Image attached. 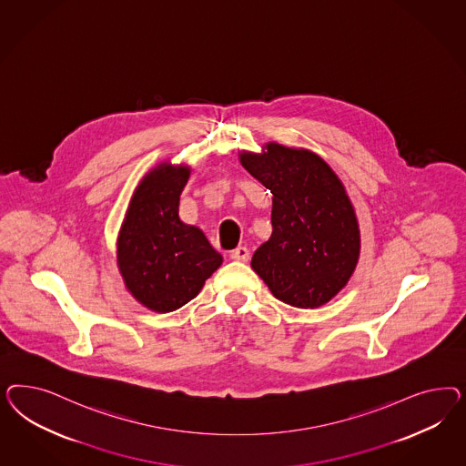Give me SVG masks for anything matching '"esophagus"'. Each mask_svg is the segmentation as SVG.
I'll return each instance as SVG.
<instances>
[{"instance_id": "1", "label": "esophagus", "mask_w": 466, "mask_h": 466, "mask_svg": "<svg viewBox=\"0 0 466 466\" xmlns=\"http://www.w3.org/2000/svg\"><path fill=\"white\" fill-rule=\"evenodd\" d=\"M230 258H232L234 261H242V263H246V261L249 259V251H248V248L239 246V248H236L234 251H230Z\"/></svg>"}]
</instances>
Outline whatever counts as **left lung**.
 <instances>
[{"label":"left lung","instance_id":"1","mask_svg":"<svg viewBox=\"0 0 466 466\" xmlns=\"http://www.w3.org/2000/svg\"><path fill=\"white\" fill-rule=\"evenodd\" d=\"M239 160L273 195V232L254 251V271L289 306L329 302L350 280L360 253L359 222L339 176L318 154L275 141L261 154L240 152Z\"/></svg>","mask_w":466,"mask_h":466}]
</instances>
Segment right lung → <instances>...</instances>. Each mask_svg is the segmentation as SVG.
<instances>
[{"label":"right lung","instance_id":"right-lung-1","mask_svg":"<svg viewBox=\"0 0 466 466\" xmlns=\"http://www.w3.org/2000/svg\"><path fill=\"white\" fill-rule=\"evenodd\" d=\"M187 166L164 162L135 189L117 238V268L127 290L156 312L179 309L222 265L205 234L179 218Z\"/></svg>","mask_w":466,"mask_h":466}]
</instances>
